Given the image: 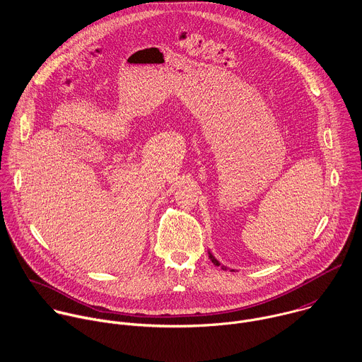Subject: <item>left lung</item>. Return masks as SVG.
Masks as SVG:
<instances>
[{
  "instance_id": "1",
  "label": "left lung",
  "mask_w": 362,
  "mask_h": 362,
  "mask_svg": "<svg viewBox=\"0 0 362 362\" xmlns=\"http://www.w3.org/2000/svg\"><path fill=\"white\" fill-rule=\"evenodd\" d=\"M208 256H209V259H211V262H212V263H214V264H215V266H221V269H223V270H226V269H228V267H226V266H223V264H221V263H219V262H218V260H216V257H215V256H214V255H212V253H211V250H208ZM232 270H233V269H232Z\"/></svg>"
}]
</instances>
